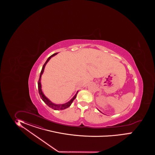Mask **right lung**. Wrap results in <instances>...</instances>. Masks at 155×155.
<instances>
[{
  "label": "right lung",
  "instance_id": "obj_1",
  "mask_svg": "<svg viewBox=\"0 0 155 155\" xmlns=\"http://www.w3.org/2000/svg\"><path fill=\"white\" fill-rule=\"evenodd\" d=\"M57 54V53H56L53 54H52V56L49 57L48 59H47V61L45 62V64H44V65L42 66V69L41 71V73H40V77H39V79H38V93L40 94V96L41 97V98L42 99V101L45 102V103L47 104V105L52 108V109H54V110H64L66 108H68L69 107L71 106V104L72 102H73V101L76 98V96H77V94L78 93V91L77 92V93L75 94V95L73 97V98L71 99L70 101H69L68 102L65 103V104H54V103H52V102L47 98V97L45 96V95L43 94L42 93V90H41V75L44 72V68H45V66L46 65V64H47V62L48 61H49V60L51 58V57H52L54 56L55 55H56Z\"/></svg>",
  "mask_w": 155,
  "mask_h": 155
}]
</instances>
